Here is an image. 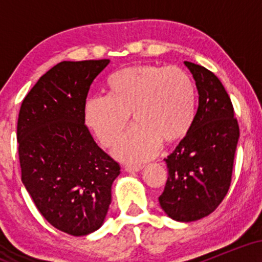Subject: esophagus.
Returning a JSON list of instances; mask_svg holds the SVG:
<instances>
[{
  "label": "esophagus",
  "mask_w": 262,
  "mask_h": 262,
  "mask_svg": "<svg viewBox=\"0 0 262 262\" xmlns=\"http://www.w3.org/2000/svg\"><path fill=\"white\" fill-rule=\"evenodd\" d=\"M143 165L141 164H134V165H125V171L127 172H138L143 169Z\"/></svg>",
  "instance_id": "obj_1"
}]
</instances>
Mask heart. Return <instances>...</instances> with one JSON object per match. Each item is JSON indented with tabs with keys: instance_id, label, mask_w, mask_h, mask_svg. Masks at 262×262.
Segmentation results:
<instances>
[{
	"instance_id": "1",
	"label": "heart",
	"mask_w": 262,
	"mask_h": 262,
	"mask_svg": "<svg viewBox=\"0 0 262 262\" xmlns=\"http://www.w3.org/2000/svg\"><path fill=\"white\" fill-rule=\"evenodd\" d=\"M110 95L90 97L83 110L86 125L106 148L127 127L130 112L137 123L114 155L124 161L154 156L165 143L187 134L196 116V86L179 66L140 65L123 69L108 79Z\"/></svg>"
}]
</instances>
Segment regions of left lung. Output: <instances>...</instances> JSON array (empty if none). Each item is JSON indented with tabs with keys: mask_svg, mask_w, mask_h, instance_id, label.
<instances>
[{
	"mask_svg": "<svg viewBox=\"0 0 262 262\" xmlns=\"http://www.w3.org/2000/svg\"><path fill=\"white\" fill-rule=\"evenodd\" d=\"M198 90L191 128L164 159L169 177L159 203L177 222H194L214 212L227 196L239 140V124L221 80L203 66L185 61Z\"/></svg>",
	"mask_w": 262,
	"mask_h": 262,
	"instance_id": "8db88e82",
	"label": "left lung"
}]
</instances>
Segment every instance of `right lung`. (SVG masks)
<instances>
[{
	"mask_svg": "<svg viewBox=\"0 0 262 262\" xmlns=\"http://www.w3.org/2000/svg\"><path fill=\"white\" fill-rule=\"evenodd\" d=\"M108 64V59L59 62L33 86L18 114L23 185L40 214L74 236L103 224L121 172L83 118L90 86Z\"/></svg>",
	"mask_w": 262,
	"mask_h": 262,
	"instance_id": "add662e5",
	"label": "right lung"
}]
</instances>
